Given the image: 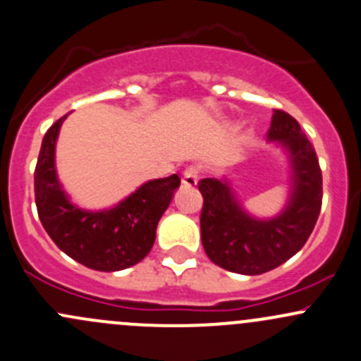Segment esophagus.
Listing matches in <instances>:
<instances>
[{"mask_svg": "<svg viewBox=\"0 0 361 361\" xmlns=\"http://www.w3.org/2000/svg\"><path fill=\"white\" fill-rule=\"evenodd\" d=\"M197 181H199L197 167H187V169L183 171V174H181V183H183L185 187H195Z\"/></svg>", "mask_w": 361, "mask_h": 361, "instance_id": "obj_1", "label": "esophagus"}]
</instances>
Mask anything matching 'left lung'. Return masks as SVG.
Returning <instances> with one entry per match:
<instances>
[{
  "label": "left lung",
  "instance_id": "1",
  "mask_svg": "<svg viewBox=\"0 0 361 361\" xmlns=\"http://www.w3.org/2000/svg\"><path fill=\"white\" fill-rule=\"evenodd\" d=\"M269 143L288 157V201L276 216L258 218L243 207L228 178L199 183L204 204L201 239L213 264L257 276L285 264L302 250L322 209V169L311 141L288 113L274 110Z\"/></svg>",
  "mask_w": 361,
  "mask_h": 361
}]
</instances>
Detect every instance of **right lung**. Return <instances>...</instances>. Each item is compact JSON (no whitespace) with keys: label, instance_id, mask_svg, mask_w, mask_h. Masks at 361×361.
Wrapping results in <instances>:
<instances>
[{"label":"right lung","instance_id":"add662e5","mask_svg":"<svg viewBox=\"0 0 361 361\" xmlns=\"http://www.w3.org/2000/svg\"><path fill=\"white\" fill-rule=\"evenodd\" d=\"M68 115L42 141L35 171V197L43 228L57 248L94 271L133 267L150 253L160 216L180 187L178 174L150 180L106 209H83L71 202L57 176L56 145Z\"/></svg>","mask_w":361,"mask_h":361}]
</instances>
